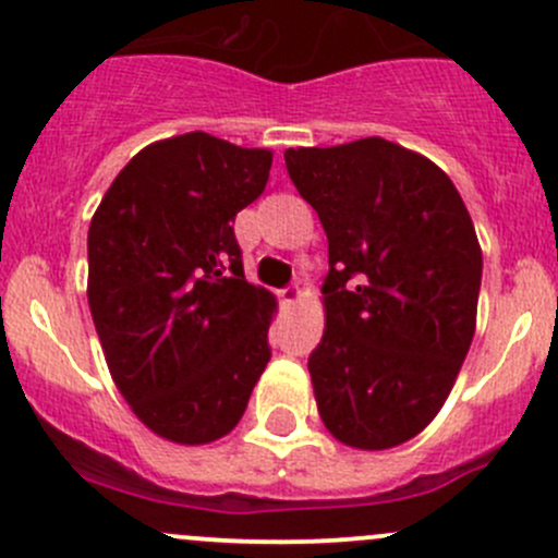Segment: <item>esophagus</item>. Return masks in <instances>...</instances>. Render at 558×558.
I'll list each match as a JSON object with an SVG mask.
<instances>
[{
    "instance_id": "obj_1",
    "label": "esophagus",
    "mask_w": 558,
    "mask_h": 558,
    "mask_svg": "<svg viewBox=\"0 0 558 558\" xmlns=\"http://www.w3.org/2000/svg\"><path fill=\"white\" fill-rule=\"evenodd\" d=\"M302 300V291H300V286H289V289H283L280 291V302H283L286 307H294L296 302Z\"/></svg>"
}]
</instances>
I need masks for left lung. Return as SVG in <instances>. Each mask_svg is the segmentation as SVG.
<instances>
[{
    "label": "left lung",
    "instance_id": "1",
    "mask_svg": "<svg viewBox=\"0 0 558 558\" xmlns=\"http://www.w3.org/2000/svg\"><path fill=\"white\" fill-rule=\"evenodd\" d=\"M283 156L329 240L326 329L307 359L320 421L351 448L402 446L440 413L475 335L470 213L435 161L384 137Z\"/></svg>",
    "mask_w": 558,
    "mask_h": 558
}]
</instances>
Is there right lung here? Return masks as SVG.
I'll return each mask as SVG.
<instances>
[{
    "label": "right lung",
    "mask_w": 558,
    "mask_h": 558,
    "mask_svg": "<svg viewBox=\"0 0 558 558\" xmlns=\"http://www.w3.org/2000/svg\"><path fill=\"white\" fill-rule=\"evenodd\" d=\"M272 150L205 132L140 150L88 227V307L132 413L178 446L221 440L269 362L278 302L245 280L234 216Z\"/></svg>",
    "instance_id": "obj_1"
}]
</instances>
